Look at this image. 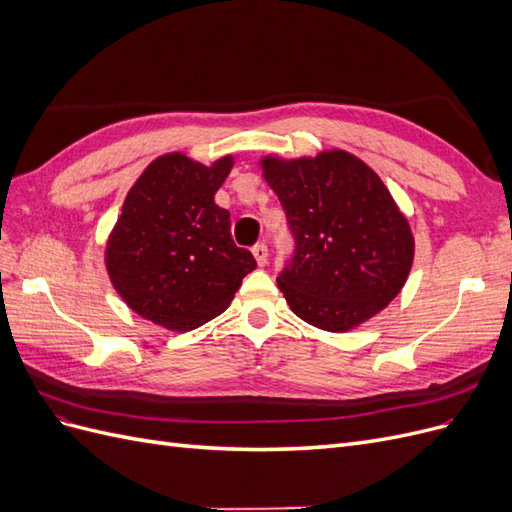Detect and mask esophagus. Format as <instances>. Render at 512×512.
<instances>
[{"label": "esophagus", "instance_id": "esophagus-1", "mask_svg": "<svg viewBox=\"0 0 512 512\" xmlns=\"http://www.w3.org/2000/svg\"><path fill=\"white\" fill-rule=\"evenodd\" d=\"M252 254H254L256 262H258V267H265L267 265V260H269V247H267V243H256L252 247Z\"/></svg>", "mask_w": 512, "mask_h": 512}]
</instances>
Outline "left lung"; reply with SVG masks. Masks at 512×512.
<instances>
[{"label": "left lung", "mask_w": 512, "mask_h": 512, "mask_svg": "<svg viewBox=\"0 0 512 512\" xmlns=\"http://www.w3.org/2000/svg\"><path fill=\"white\" fill-rule=\"evenodd\" d=\"M260 166L294 237V256L277 277L292 312L331 333L382 312L414 260L410 224L382 179L344 149L265 156Z\"/></svg>", "instance_id": "obj_1"}]
</instances>
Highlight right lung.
I'll return each instance as SVG.
<instances>
[{
	"label": "right lung",
	"instance_id": "add662e5",
	"mask_svg": "<svg viewBox=\"0 0 512 512\" xmlns=\"http://www.w3.org/2000/svg\"><path fill=\"white\" fill-rule=\"evenodd\" d=\"M235 158L211 166L166 153L136 179L108 237L104 262L119 297L168 331H192L235 299L254 256L230 237L215 205Z\"/></svg>",
	"mask_w": 512,
	"mask_h": 512
}]
</instances>
